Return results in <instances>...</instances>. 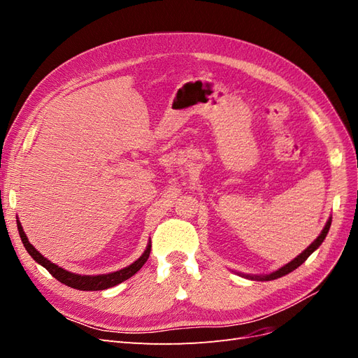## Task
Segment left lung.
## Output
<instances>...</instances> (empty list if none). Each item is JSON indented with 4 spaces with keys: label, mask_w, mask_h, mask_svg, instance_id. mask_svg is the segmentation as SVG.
Here are the masks:
<instances>
[{
    "label": "left lung",
    "mask_w": 358,
    "mask_h": 358,
    "mask_svg": "<svg viewBox=\"0 0 358 358\" xmlns=\"http://www.w3.org/2000/svg\"><path fill=\"white\" fill-rule=\"evenodd\" d=\"M330 225H331V218L327 220V222H326V225H324V229L320 233V236L305 249V251H303L301 254H299L294 259H291L289 263H287L282 267H279L278 270H275V272L268 273V275H246V273H239V272H237V275H241V276H243L246 279H251V280H273V279L282 278V276L291 273L292 270H296L299 266H301L303 263H305L312 252L317 251V249L320 248V245L324 242V239H326V236H327V233L330 230Z\"/></svg>",
    "instance_id": "8db88e82"
}]
</instances>
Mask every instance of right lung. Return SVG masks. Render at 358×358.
<instances>
[{"label":"right lung","mask_w":358,"mask_h":358,"mask_svg":"<svg viewBox=\"0 0 358 358\" xmlns=\"http://www.w3.org/2000/svg\"><path fill=\"white\" fill-rule=\"evenodd\" d=\"M17 230H19V236H20V241H22L25 249L28 251V254L34 258V262H37L40 266L45 267L48 272L58 279L61 284H66L71 288L76 289H80V291H101V289H107V288H112L117 284L124 282V280L129 279L133 275H136L140 268L143 267V264L148 262L149 254H150V241L148 242V246L145 249V252L140 255L134 263H131L129 266L121 268V270H116V272L112 273H104V275H78V273H71L69 270L59 267L58 264L52 263L50 259H48L46 257H43L37 249L32 246L28 241V237L22 229V225H20V221L17 218Z\"/></svg>","instance_id":"right-lung-1"}]
</instances>
